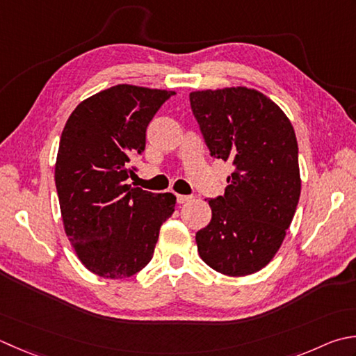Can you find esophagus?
<instances>
[{"label":"esophagus","instance_id":"1","mask_svg":"<svg viewBox=\"0 0 356 356\" xmlns=\"http://www.w3.org/2000/svg\"><path fill=\"white\" fill-rule=\"evenodd\" d=\"M193 196H184V194H177V202L179 204H186V202H191Z\"/></svg>","mask_w":356,"mask_h":356}]
</instances>
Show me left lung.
I'll use <instances>...</instances> for the list:
<instances>
[{
    "instance_id": "8db88e82",
    "label": "left lung",
    "mask_w": 356,
    "mask_h": 356,
    "mask_svg": "<svg viewBox=\"0 0 356 356\" xmlns=\"http://www.w3.org/2000/svg\"><path fill=\"white\" fill-rule=\"evenodd\" d=\"M190 103L211 156L234 165L224 196L208 200L199 256L222 275L256 273L280 250L301 194L295 129L275 102L245 86L194 90Z\"/></svg>"
}]
</instances>
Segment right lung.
I'll list each match as a JSON object with an SVG mask.
<instances>
[{
	"label": "right lung",
	"mask_w": 356,
	"mask_h": 356,
	"mask_svg": "<svg viewBox=\"0 0 356 356\" xmlns=\"http://www.w3.org/2000/svg\"><path fill=\"white\" fill-rule=\"evenodd\" d=\"M176 92L117 85L83 100L61 132L55 185L63 225L89 271L109 280L148 266L176 196L132 188L131 159L142 154L146 128Z\"/></svg>",
	"instance_id": "add662e5"
}]
</instances>
